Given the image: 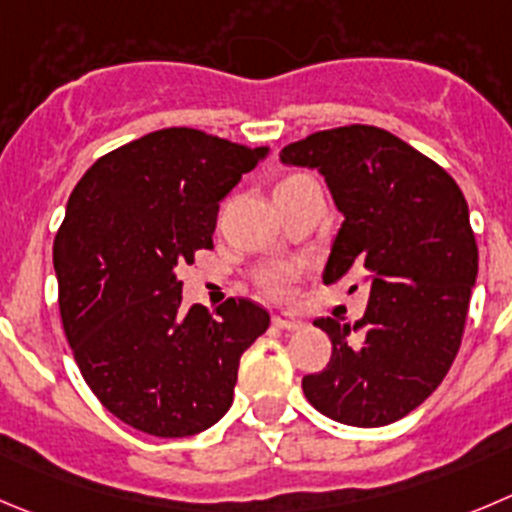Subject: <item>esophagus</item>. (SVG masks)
<instances>
[{
    "label": "esophagus",
    "instance_id": "1",
    "mask_svg": "<svg viewBox=\"0 0 512 512\" xmlns=\"http://www.w3.org/2000/svg\"><path fill=\"white\" fill-rule=\"evenodd\" d=\"M274 326L286 329V332H296V329H301V326H304V321H301L299 316L289 314V311H279V314H274Z\"/></svg>",
    "mask_w": 512,
    "mask_h": 512
}]
</instances>
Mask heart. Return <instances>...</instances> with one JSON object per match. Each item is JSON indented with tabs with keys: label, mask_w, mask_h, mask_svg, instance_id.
I'll list each match as a JSON object with an SVG mask.
<instances>
[{
	"label": "heart",
	"mask_w": 512,
	"mask_h": 512,
	"mask_svg": "<svg viewBox=\"0 0 512 512\" xmlns=\"http://www.w3.org/2000/svg\"><path fill=\"white\" fill-rule=\"evenodd\" d=\"M291 284H294V271L286 269V266H274V269H266L259 276L261 291L269 296H276V299L289 294Z\"/></svg>",
	"instance_id": "b5f03b06"
}]
</instances>
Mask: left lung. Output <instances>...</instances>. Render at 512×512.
<instances>
[{
    "instance_id": "1",
    "label": "left lung",
    "mask_w": 512,
    "mask_h": 512,
    "mask_svg": "<svg viewBox=\"0 0 512 512\" xmlns=\"http://www.w3.org/2000/svg\"><path fill=\"white\" fill-rule=\"evenodd\" d=\"M281 163L316 168L344 216L324 284L362 271L359 321L316 319L332 339L326 369L301 379L332 420L382 427L420 407L462 342L478 243L467 201L435 160L374 125L321 130L281 150Z\"/></svg>"
}]
</instances>
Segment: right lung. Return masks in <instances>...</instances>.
<instances>
[{"instance_id": "1", "label": "right lung", "mask_w": 512, "mask_h": 512, "mask_svg": "<svg viewBox=\"0 0 512 512\" xmlns=\"http://www.w3.org/2000/svg\"><path fill=\"white\" fill-rule=\"evenodd\" d=\"M269 148L165 128L102 155L55 236L60 316L87 387L125 425L188 437L233 402L241 354L269 311L228 299L183 306L175 269L213 248L218 203Z\"/></svg>"}]
</instances>
